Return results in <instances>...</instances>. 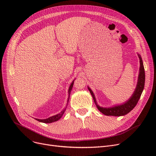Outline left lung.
Instances as JSON below:
<instances>
[{
  "label": "left lung",
  "mask_w": 156,
  "mask_h": 156,
  "mask_svg": "<svg viewBox=\"0 0 156 156\" xmlns=\"http://www.w3.org/2000/svg\"><path fill=\"white\" fill-rule=\"evenodd\" d=\"M139 59H140V71H139V75L138 78V82L136 84V87L135 90L133 94H132L129 100L126 102L121 105H118L113 106L111 108H102L97 104L95 95L92 91V90L88 87V89L89 90L90 92L92 95L94 101L97 106L98 110H99L102 114H105L106 116H125L132 111L138 103L139 99L140 98L142 93L144 90V85H145V70L143 64V61L140 55L138 54Z\"/></svg>",
  "instance_id": "obj_1"
}]
</instances>
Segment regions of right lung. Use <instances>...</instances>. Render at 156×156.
<instances>
[{"label": "right lung", "mask_w": 156, "mask_h": 156, "mask_svg": "<svg viewBox=\"0 0 156 156\" xmlns=\"http://www.w3.org/2000/svg\"><path fill=\"white\" fill-rule=\"evenodd\" d=\"M73 83H74V81H73V82L71 83L69 88V90H68V94H69V95H70V94H71V91L72 90V88H73ZM68 101H69V99L68 100ZM66 108H64L61 112H59V114H56V115L55 116H52L51 117H49L48 118H47V119H35L36 120L40 121V122H44V123H51V122H55L56 121H58L59 119H61V118L62 116V115L64 114L65 111H66Z\"/></svg>", "instance_id": "1"}]
</instances>
